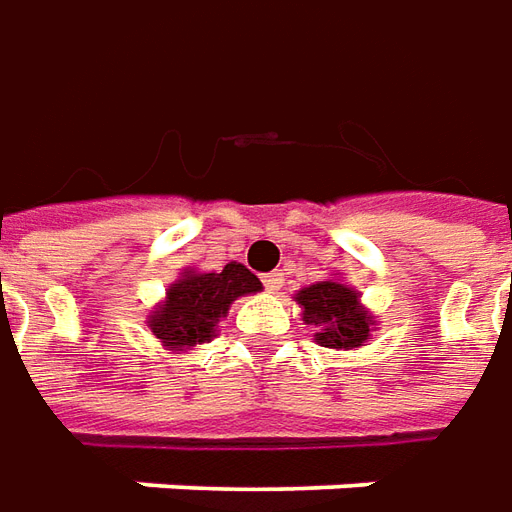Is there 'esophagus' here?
I'll return each instance as SVG.
<instances>
[{"label":"esophagus","mask_w":512,"mask_h":512,"mask_svg":"<svg viewBox=\"0 0 512 512\" xmlns=\"http://www.w3.org/2000/svg\"><path fill=\"white\" fill-rule=\"evenodd\" d=\"M264 281V287H267V292H278L281 287H284V273H267V276L262 278Z\"/></svg>","instance_id":"obj_1"}]
</instances>
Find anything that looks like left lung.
<instances>
[{
    "label": "left lung",
    "mask_w": 512,
    "mask_h": 512,
    "mask_svg": "<svg viewBox=\"0 0 512 512\" xmlns=\"http://www.w3.org/2000/svg\"><path fill=\"white\" fill-rule=\"evenodd\" d=\"M295 301L301 303L303 323L315 326V343L337 351H354L370 340L376 326L373 315L359 303V292L340 278H326L303 287Z\"/></svg>",
    "instance_id": "1"
}]
</instances>
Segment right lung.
I'll return each mask as SVG.
<instances>
[{
  "label": "right lung",
  "mask_w": 512,
  "mask_h": 512,
  "mask_svg": "<svg viewBox=\"0 0 512 512\" xmlns=\"http://www.w3.org/2000/svg\"><path fill=\"white\" fill-rule=\"evenodd\" d=\"M259 290L262 281L245 264H225L220 273L183 270L181 278L169 284L167 298L150 312L147 326L167 351H192L214 337L217 323L236 298Z\"/></svg>",
  "instance_id": "right-lung-1"
}]
</instances>
